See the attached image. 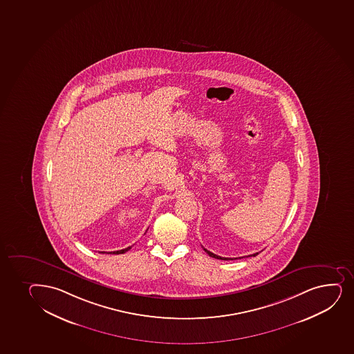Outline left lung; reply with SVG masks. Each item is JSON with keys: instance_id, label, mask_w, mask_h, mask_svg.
<instances>
[{"instance_id": "1", "label": "left lung", "mask_w": 354, "mask_h": 354, "mask_svg": "<svg viewBox=\"0 0 354 354\" xmlns=\"http://www.w3.org/2000/svg\"><path fill=\"white\" fill-rule=\"evenodd\" d=\"M205 250V252H206L207 254L209 255V257H212V258L215 259H221V260H228L230 258H223V257H218V255L214 254V253H212V252H209V250H207L206 248H203ZM259 253H254V254L248 255V257H255V255H258ZM231 260H233V259H231Z\"/></svg>"}]
</instances>
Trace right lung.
Listing matches in <instances>:
<instances>
[{"label": "right lung", "instance_id": "1", "mask_svg": "<svg viewBox=\"0 0 354 354\" xmlns=\"http://www.w3.org/2000/svg\"><path fill=\"white\" fill-rule=\"evenodd\" d=\"M131 246L127 247V248H124V250H116V252H111L109 254H123V253H126L127 250H131ZM102 253H104V252H102Z\"/></svg>", "mask_w": 354, "mask_h": 354}]
</instances>
